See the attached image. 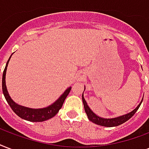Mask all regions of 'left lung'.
<instances>
[{
	"instance_id": "8db88e82",
	"label": "left lung",
	"mask_w": 149,
	"mask_h": 149,
	"mask_svg": "<svg viewBox=\"0 0 149 149\" xmlns=\"http://www.w3.org/2000/svg\"><path fill=\"white\" fill-rule=\"evenodd\" d=\"M82 100L83 103H84V107L85 112L87 113V117H88L90 121H91V122H93L94 123H95V124L100 125V126L107 127H116V126L121 125L122 123H123L127 122L128 120H130V118L134 115L135 112H137L138 109H139L141 104V102H142L143 101V98L141 99L140 103H139V105L130 112L127 113V114H125V115L120 116H117V117L115 118H110V119L100 117V116H98L97 115H96L95 112H93L92 110L90 109V107L88 106V105H87V102L85 101L84 97V92H83L82 95Z\"/></svg>"
}]
</instances>
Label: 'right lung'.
Here are the masks:
<instances>
[{
    "label": "right lung",
    "instance_id": "1",
    "mask_svg": "<svg viewBox=\"0 0 149 149\" xmlns=\"http://www.w3.org/2000/svg\"><path fill=\"white\" fill-rule=\"evenodd\" d=\"M12 55V54H11ZM11 55L9 58V59L7 62L6 66L4 68V72H3V77H2V91L3 94L4 95L5 99L11 108V109L14 111V112L17 116H19V117H21L23 120H28L30 122H43L45 120H47L51 118L54 117L58 112L59 109L62 108L64 101L66 98L67 95H69V93L71 91L72 87H68L64 92L62 93V95L60 96L58 99L52 103V105H48L47 107L41 108V109H32V108H28L20 105L17 104L11 99L10 97L8 90L6 87V82H5V76H6L7 67L8 65V62L10 61Z\"/></svg>",
    "mask_w": 149,
    "mask_h": 149
}]
</instances>
